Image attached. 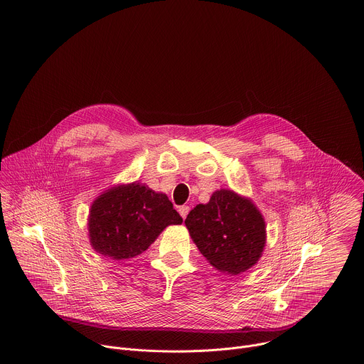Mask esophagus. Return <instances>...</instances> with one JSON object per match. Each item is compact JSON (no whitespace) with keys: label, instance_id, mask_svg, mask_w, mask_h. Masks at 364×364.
I'll list each match as a JSON object with an SVG mask.
<instances>
[{"label":"esophagus","instance_id":"1","mask_svg":"<svg viewBox=\"0 0 364 364\" xmlns=\"http://www.w3.org/2000/svg\"><path fill=\"white\" fill-rule=\"evenodd\" d=\"M188 211H190V207H188V205H181V207L178 208V213H180V215H181L184 220H186Z\"/></svg>","mask_w":364,"mask_h":364}]
</instances>
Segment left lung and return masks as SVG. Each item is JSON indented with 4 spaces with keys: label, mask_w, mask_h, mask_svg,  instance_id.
Returning a JSON list of instances; mask_svg holds the SVG:
<instances>
[{
    "label": "left lung",
    "mask_w": 364,
    "mask_h": 364,
    "mask_svg": "<svg viewBox=\"0 0 364 364\" xmlns=\"http://www.w3.org/2000/svg\"><path fill=\"white\" fill-rule=\"evenodd\" d=\"M191 240L218 272L237 276L255 267L266 247V221L257 205L232 190H215L186 218Z\"/></svg>",
    "instance_id": "left-lung-1"
}]
</instances>
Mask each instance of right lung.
Instances as JSON below:
<instances>
[{"label": "right lung", "instance_id": "add662e5", "mask_svg": "<svg viewBox=\"0 0 364 364\" xmlns=\"http://www.w3.org/2000/svg\"><path fill=\"white\" fill-rule=\"evenodd\" d=\"M181 223L164 193L134 181L104 190L91 204L87 228L97 253L127 260L144 253L166 227Z\"/></svg>", "mask_w": 364, "mask_h": 364}]
</instances>
